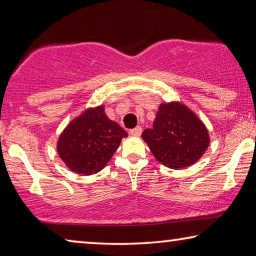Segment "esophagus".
Here are the masks:
<instances>
[{
    "instance_id": "esophagus-1",
    "label": "esophagus",
    "mask_w": 256,
    "mask_h": 256,
    "mask_svg": "<svg viewBox=\"0 0 256 256\" xmlns=\"http://www.w3.org/2000/svg\"><path fill=\"white\" fill-rule=\"evenodd\" d=\"M141 133H142V128L141 126H136V128H134L132 130H130V134H131V136H140Z\"/></svg>"
}]
</instances>
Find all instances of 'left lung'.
I'll use <instances>...</instances> for the list:
<instances>
[{
	"mask_svg": "<svg viewBox=\"0 0 256 256\" xmlns=\"http://www.w3.org/2000/svg\"><path fill=\"white\" fill-rule=\"evenodd\" d=\"M141 136L154 158L172 170L192 166L210 144L206 125L180 102L160 104L152 128L144 130Z\"/></svg>",
	"mask_w": 256,
	"mask_h": 256,
	"instance_id": "8db88e82",
	"label": "left lung"
}]
</instances>
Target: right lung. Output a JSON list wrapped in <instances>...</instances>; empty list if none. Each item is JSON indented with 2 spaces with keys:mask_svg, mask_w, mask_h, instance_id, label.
Listing matches in <instances>:
<instances>
[{
  "mask_svg": "<svg viewBox=\"0 0 256 256\" xmlns=\"http://www.w3.org/2000/svg\"><path fill=\"white\" fill-rule=\"evenodd\" d=\"M126 131L107 118L105 106L86 108L63 130L56 149L66 167L76 174L100 172L118 149Z\"/></svg>",
  "mask_w": 256,
  "mask_h": 256,
  "instance_id": "obj_1",
  "label": "right lung"
}]
</instances>
